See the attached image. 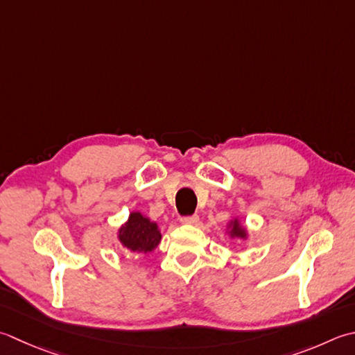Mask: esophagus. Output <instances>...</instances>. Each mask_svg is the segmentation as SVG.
<instances>
[{
	"label": "esophagus",
	"mask_w": 355,
	"mask_h": 355,
	"mask_svg": "<svg viewBox=\"0 0 355 355\" xmlns=\"http://www.w3.org/2000/svg\"><path fill=\"white\" fill-rule=\"evenodd\" d=\"M180 221H182L183 225H197L198 217H197V215H192V217H183Z\"/></svg>",
	"instance_id": "esophagus-1"
}]
</instances>
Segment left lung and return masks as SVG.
I'll return each mask as SVG.
<instances>
[{"mask_svg":"<svg viewBox=\"0 0 355 355\" xmlns=\"http://www.w3.org/2000/svg\"><path fill=\"white\" fill-rule=\"evenodd\" d=\"M226 234L234 239H241V240H248L249 239V232L248 227L241 223V220L239 217H234L227 221L226 225Z\"/></svg>","mask_w":355,"mask_h":355,"instance_id":"left-lung-1","label":"left lung"}]
</instances>
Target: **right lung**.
Here are the masks:
<instances>
[{"label": "right lung", "instance_id": "add662e5", "mask_svg": "<svg viewBox=\"0 0 355 355\" xmlns=\"http://www.w3.org/2000/svg\"><path fill=\"white\" fill-rule=\"evenodd\" d=\"M116 239L130 254H148L158 248L162 241V232L158 229V223L152 221L148 215L134 211L118 227Z\"/></svg>", "mask_w": 355, "mask_h": 355}]
</instances>
